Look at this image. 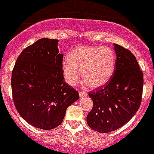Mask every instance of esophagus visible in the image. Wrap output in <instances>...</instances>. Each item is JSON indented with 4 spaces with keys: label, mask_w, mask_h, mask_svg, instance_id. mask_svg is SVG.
<instances>
[{
    "label": "esophagus",
    "mask_w": 154,
    "mask_h": 154,
    "mask_svg": "<svg viewBox=\"0 0 154 154\" xmlns=\"http://www.w3.org/2000/svg\"><path fill=\"white\" fill-rule=\"evenodd\" d=\"M79 94H80V97H84V96L87 95V93L86 92V91H79Z\"/></svg>",
    "instance_id": "1"
}]
</instances>
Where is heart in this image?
<instances>
[{
	"instance_id": "1",
	"label": "heart",
	"mask_w": 154,
	"mask_h": 154,
	"mask_svg": "<svg viewBox=\"0 0 154 154\" xmlns=\"http://www.w3.org/2000/svg\"><path fill=\"white\" fill-rule=\"evenodd\" d=\"M68 58L62 63V71L66 82L71 86L80 80L77 69L87 86L97 88L108 83L116 68V55L108 47L81 46L72 50Z\"/></svg>"
}]
</instances>
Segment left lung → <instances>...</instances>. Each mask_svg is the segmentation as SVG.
Returning a JSON list of instances; mask_svg holds the SVG:
<instances>
[{
    "label": "left lung",
    "instance_id": "1",
    "mask_svg": "<svg viewBox=\"0 0 154 154\" xmlns=\"http://www.w3.org/2000/svg\"><path fill=\"white\" fill-rule=\"evenodd\" d=\"M114 46L117 57L113 75L105 86L88 92L93 107L87 115V124L102 133L120 128L133 117L143 91V73L136 57L127 48Z\"/></svg>",
    "mask_w": 154,
    "mask_h": 154
}]
</instances>
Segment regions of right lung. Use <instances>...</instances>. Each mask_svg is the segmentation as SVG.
<instances>
[{
    "label": "right lung",
    "mask_w": 154,
    "mask_h": 154,
    "mask_svg": "<svg viewBox=\"0 0 154 154\" xmlns=\"http://www.w3.org/2000/svg\"><path fill=\"white\" fill-rule=\"evenodd\" d=\"M58 40L41 38L24 48L12 73V98L20 116L45 130L63 122L66 109L80 97L64 80Z\"/></svg>",
    "instance_id": "1"
}]
</instances>
